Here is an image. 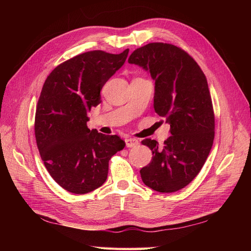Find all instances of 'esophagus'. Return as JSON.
Instances as JSON below:
<instances>
[{"instance_id": "1", "label": "esophagus", "mask_w": 251, "mask_h": 251, "mask_svg": "<svg viewBox=\"0 0 251 251\" xmlns=\"http://www.w3.org/2000/svg\"><path fill=\"white\" fill-rule=\"evenodd\" d=\"M125 142H126L127 148H134L138 146V143H139L137 139H135V138H127V139H125Z\"/></svg>"}]
</instances>
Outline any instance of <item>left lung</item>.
<instances>
[{
    "label": "left lung",
    "instance_id": "1",
    "mask_svg": "<svg viewBox=\"0 0 251 251\" xmlns=\"http://www.w3.org/2000/svg\"><path fill=\"white\" fill-rule=\"evenodd\" d=\"M129 63L151 73L155 81L154 110L170 124L159 147L145 139L151 162L140 170L149 188L173 193L188 185L204 166L215 139V113L207 79L197 62L180 47L150 43L132 51Z\"/></svg>",
    "mask_w": 251,
    "mask_h": 251
}]
</instances>
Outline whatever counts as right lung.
<instances>
[{"instance_id":"obj_1","label":"right lung","mask_w":251,"mask_h":251,"mask_svg":"<svg viewBox=\"0 0 251 251\" xmlns=\"http://www.w3.org/2000/svg\"><path fill=\"white\" fill-rule=\"evenodd\" d=\"M121 54L90 50L52 70L37 101L34 134L42 161L51 178L73 194L89 193L104 183L109 161L125 141L87 127V113L100 102V90L124 65Z\"/></svg>"}]
</instances>
